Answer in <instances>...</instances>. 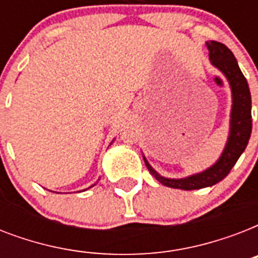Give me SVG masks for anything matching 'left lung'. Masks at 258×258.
<instances>
[{
	"label": "left lung",
	"mask_w": 258,
	"mask_h": 258,
	"mask_svg": "<svg viewBox=\"0 0 258 258\" xmlns=\"http://www.w3.org/2000/svg\"><path fill=\"white\" fill-rule=\"evenodd\" d=\"M209 50V60L214 68L220 71L228 80L232 92V109L229 121V135L220 158L216 163L206 170L184 178H166L161 175L143 155L150 174L155 176L158 182L167 187L180 190H197L213 186L228 175L236 165L241 154L248 146L252 134V97L246 79L241 72L234 54L228 46L217 41L206 42Z\"/></svg>",
	"instance_id": "obj_1"
}]
</instances>
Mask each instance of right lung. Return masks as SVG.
Returning <instances> with one entry per match:
<instances>
[{
  "mask_svg": "<svg viewBox=\"0 0 258 258\" xmlns=\"http://www.w3.org/2000/svg\"><path fill=\"white\" fill-rule=\"evenodd\" d=\"M112 142H113V141H112ZM112 142H111V143H112ZM95 184H96V183H93L92 186H95ZM92 186H89V187H92ZM89 187H88V188H89ZM86 190H87V188H86Z\"/></svg>",
  "mask_w": 258,
  "mask_h": 258,
  "instance_id": "1",
  "label": "right lung"
}]
</instances>
